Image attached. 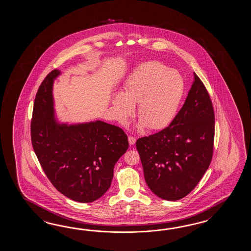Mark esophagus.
I'll return each instance as SVG.
<instances>
[{
	"instance_id": "1",
	"label": "esophagus",
	"mask_w": 251,
	"mask_h": 251,
	"mask_svg": "<svg viewBox=\"0 0 251 251\" xmlns=\"http://www.w3.org/2000/svg\"><path fill=\"white\" fill-rule=\"evenodd\" d=\"M128 142H129V144H131V145H133V144H135L136 138L133 137V136H129L128 137Z\"/></svg>"
}]
</instances>
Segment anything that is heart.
<instances>
[{"mask_svg": "<svg viewBox=\"0 0 251 251\" xmlns=\"http://www.w3.org/2000/svg\"><path fill=\"white\" fill-rule=\"evenodd\" d=\"M185 91L178 72L158 61L141 64L129 75L122 93L113 97V113L118 122L126 123L137 103L140 126L160 130L176 116Z\"/></svg>", "mask_w": 251, "mask_h": 251, "instance_id": "1", "label": "heart"}]
</instances>
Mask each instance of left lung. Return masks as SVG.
Listing matches in <instances>:
<instances>
[{
	"label": "left lung",
	"instance_id": "1",
	"mask_svg": "<svg viewBox=\"0 0 251 251\" xmlns=\"http://www.w3.org/2000/svg\"><path fill=\"white\" fill-rule=\"evenodd\" d=\"M169 126L136 142L144 178L159 198L176 201L197 187L213 158L214 111L198 75Z\"/></svg>",
	"mask_w": 251,
	"mask_h": 251
}]
</instances>
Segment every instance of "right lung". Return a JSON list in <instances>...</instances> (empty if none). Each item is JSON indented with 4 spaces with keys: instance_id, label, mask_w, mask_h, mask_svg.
Here are the masks:
<instances>
[{
    "instance_id": "obj_1",
    "label": "right lung",
    "mask_w": 251,
    "mask_h": 251,
    "mask_svg": "<svg viewBox=\"0 0 251 251\" xmlns=\"http://www.w3.org/2000/svg\"><path fill=\"white\" fill-rule=\"evenodd\" d=\"M50 72L36 94L30 126L31 143L48 179L59 192L80 203L101 198L111 185L114 166L128 149L121 128L95 121L58 124L53 116V80Z\"/></svg>"
}]
</instances>
